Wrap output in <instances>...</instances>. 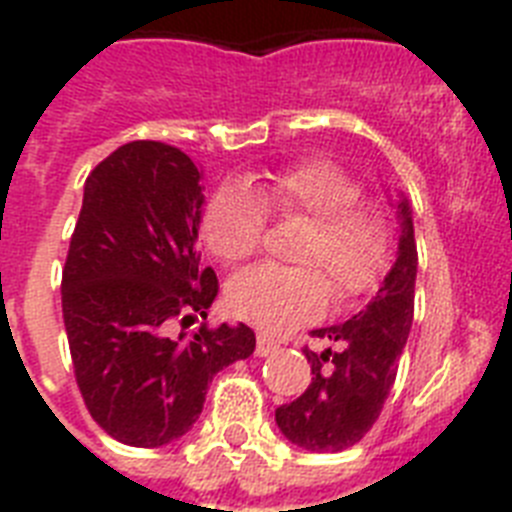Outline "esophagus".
<instances>
[{
    "label": "esophagus",
    "instance_id": "34e87169",
    "mask_svg": "<svg viewBox=\"0 0 512 512\" xmlns=\"http://www.w3.org/2000/svg\"><path fill=\"white\" fill-rule=\"evenodd\" d=\"M279 351V341L269 333H259L256 336V356H271Z\"/></svg>",
    "mask_w": 512,
    "mask_h": 512
}]
</instances>
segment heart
Returning a JSON list of instances; mask_svg holds the SVG:
<instances>
[{
  "label": "heart",
  "mask_w": 512,
  "mask_h": 512,
  "mask_svg": "<svg viewBox=\"0 0 512 512\" xmlns=\"http://www.w3.org/2000/svg\"><path fill=\"white\" fill-rule=\"evenodd\" d=\"M354 176L330 161H302L264 176L256 194L228 182L212 194L202 233L217 259L241 264L259 253L266 212L310 220L292 259L302 266L261 264L235 274L225 292L235 318L284 330L323 315L330 302H348L377 287L387 269L390 238L379 212L361 205Z\"/></svg>",
  "instance_id": "b5f03b06"
}]
</instances>
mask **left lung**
<instances>
[{
    "mask_svg": "<svg viewBox=\"0 0 512 512\" xmlns=\"http://www.w3.org/2000/svg\"><path fill=\"white\" fill-rule=\"evenodd\" d=\"M397 217V259L377 297L346 323L312 330L315 338L336 343V351L305 348L312 382L295 402L277 408L279 431L315 454H336L359 443L377 423L395 384L413 325L418 274L413 210L405 197L397 202Z\"/></svg>",
    "mask_w": 512,
    "mask_h": 512,
    "instance_id": "left-lung-1",
    "label": "left lung"
}]
</instances>
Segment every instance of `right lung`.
Returning <instances> with one entry per match:
<instances>
[{"instance_id":"obj_1","label":"right lung","mask_w":512,"mask_h":512,"mask_svg":"<svg viewBox=\"0 0 512 512\" xmlns=\"http://www.w3.org/2000/svg\"><path fill=\"white\" fill-rule=\"evenodd\" d=\"M200 179L187 153L158 140L112 151L87 176L63 266V325L84 405L104 433L138 449L182 438L212 377L256 348L243 323L184 333L217 297L197 251Z\"/></svg>"}]
</instances>
